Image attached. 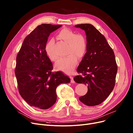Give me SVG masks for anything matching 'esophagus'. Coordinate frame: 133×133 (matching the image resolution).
I'll use <instances>...</instances> for the list:
<instances>
[{"instance_id":"1","label":"esophagus","mask_w":133,"mask_h":133,"mask_svg":"<svg viewBox=\"0 0 133 133\" xmlns=\"http://www.w3.org/2000/svg\"><path fill=\"white\" fill-rule=\"evenodd\" d=\"M69 77H70V82L72 83H75V81H74V80L73 76H70Z\"/></svg>"}]
</instances>
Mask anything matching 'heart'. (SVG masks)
<instances>
[{
  "instance_id": "b5f03b06",
  "label": "heart",
  "mask_w": 133,
  "mask_h": 133,
  "mask_svg": "<svg viewBox=\"0 0 133 133\" xmlns=\"http://www.w3.org/2000/svg\"><path fill=\"white\" fill-rule=\"evenodd\" d=\"M57 39L67 44L65 58L61 59L56 64L55 67L67 73H72L78 63V57L82 58L87 50V41L83 34L76 33L67 28L61 29L57 34ZM54 41H48L45 45V52L49 59L52 61H57L58 58L52 54L51 49L54 46Z\"/></svg>"
}]
</instances>
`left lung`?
<instances>
[{
  "label": "left lung",
  "instance_id": "8db88e82",
  "mask_svg": "<svg viewBox=\"0 0 133 133\" xmlns=\"http://www.w3.org/2000/svg\"><path fill=\"white\" fill-rule=\"evenodd\" d=\"M75 26L85 32L87 50L77 68L80 74L75 76L74 80L88 85L87 93L79 99L92 107L101 104L112 91L118 67L114 52L103 35L90 24Z\"/></svg>",
  "mask_w": 133,
  "mask_h": 133
}]
</instances>
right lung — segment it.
<instances>
[{
  "label": "right lung",
  "instance_id": "obj_1",
  "mask_svg": "<svg viewBox=\"0 0 133 133\" xmlns=\"http://www.w3.org/2000/svg\"><path fill=\"white\" fill-rule=\"evenodd\" d=\"M61 26H37L24 38L16 56L15 74L19 92L26 103L37 109L51 107L57 100V87L70 81L61 72H52L53 64L45 49L50 34Z\"/></svg>",
  "mask_w": 133,
  "mask_h": 133
}]
</instances>
